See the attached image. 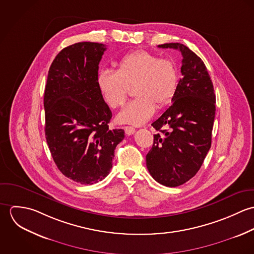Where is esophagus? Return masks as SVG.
Returning <instances> with one entry per match:
<instances>
[{
  "label": "esophagus",
  "instance_id": "34e87169",
  "mask_svg": "<svg viewBox=\"0 0 254 254\" xmlns=\"http://www.w3.org/2000/svg\"><path fill=\"white\" fill-rule=\"evenodd\" d=\"M124 130H125V133L127 135H133L135 132H136V129L134 127H131V126H125L124 127Z\"/></svg>",
  "mask_w": 254,
  "mask_h": 254
}]
</instances>
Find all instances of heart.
I'll use <instances>...</instances> for the list:
<instances>
[{
  "instance_id": "obj_1",
  "label": "heart",
  "mask_w": 254,
  "mask_h": 254,
  "mask_svg": "<svg viewBox=\"0 0 254 254\" xmlns=\"http://www.w3.org/2000/svg\"><path fill=\"white\" fill-rule=\"evenodd\" d=\"M176 64L153 53L138 50L126 54L117 63L116 72L103 70L98 76L102 96L111 109L121 108L134 87V101L118 114V121L141 125L173 99L178 85Z\"/></svg>"
}]
</instances>
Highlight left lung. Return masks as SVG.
Wrapping results in <instances>:
<instances>
[{"label":"left lung","mask_w":254,"mask_h":254,"mask_svg":"<svg viewBox=\"0 0 254 254\" xmlns=\"http://www.w3.org/2000/svg\"><path fill=\"white\" fill-rule=\"evenodd\" d=\"M181 52L182 78L171 106L151 123L159 133L145 156L152 178L166 187H178L199 170L211 146L216 98L205 64L180 43L159 45Z\"/></svg>","instance_id":"left-lung-1"}]
</instances>
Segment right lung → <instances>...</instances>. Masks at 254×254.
<instances>
[{
  "mask_svg": "<svg viewBox=\"0 0 254 254\" xmlns=\"http://www.w3.org/2000/svg\"><path fill=\"white\" fill-rule=\"evenodd\" d=\"M104 44L80 42L63 49L48 73L45 135L60 171L73 181H102L112 167L124 130L109 129L112 113L99 86Z\"/></svg>",
  "mask_w": 254,
  "mask_h": 254,
  "instance_id": "1",
  "label": "right lung"
}]
</instances>
